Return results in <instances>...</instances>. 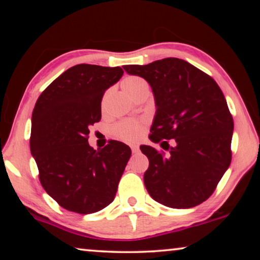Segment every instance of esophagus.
<instances>
[{
	"label": "esophagus",
	"mask_w": 260,
	"mask_h": 260,
	"mask_svg": "<svg viewBox=\"0 0 260 260\" xmlns=\"http://www.w3.org/2000/svg\"><path fill=\"white\" fill-rule=\"evenodd\" d=\"M131 149H132V151H133L134 153L139 152V146H138V144H133V146H131Z\"/></svg>",
	"instance_id": "obj_1"
}]
</instances>
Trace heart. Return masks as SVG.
<instances>
[{"mask_svg":"<svg viewBox=\"0 0 260 260\" xmlns=\"http://www.w3.org/2000/svg\"><path fill=\"white\" fill-rule=\"evenodd\" d=\"M121 88L132 100L142 93H149L148 82L136 76L126 77L121 81ZM141 132H142V127L139 121L135 120H122L114 125L112 128L113 135L126 142H135L136 140H139Z\"/></svg>","mask_w":260,"mask_h":260,"instance_id":"heart-1","label":"heart"}]
</instances>
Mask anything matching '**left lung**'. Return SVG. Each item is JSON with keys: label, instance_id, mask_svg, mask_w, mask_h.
<instances>
[{"label": "left lung", "instance_id": "left-lung-1", "mask_svg": "<svg viewBox=\"0 0 260 260\" xmlns=\"http://www.w3.org/2000/svg\"><path fill=\"white\" fill-rule=\"evenodd\" d=\"M125 71L147 80L156 114L149 135L169 149L164 156L150 146L140 149L149 159L144 186L153 200L172 209L203 203L231 165L234 122L225 96L212 78L179 58L148 65H125Z\"/></svg>", "mask_w": 260, "mask_h": 260}]
</instances>
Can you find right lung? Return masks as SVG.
Masks as SVG:
<instances>
[{
    "instance_id": "right-lung-1",
    "label": "right lung",
    "mask_w": 260,
    "mask_h": 260,
    "mask_svg": "<svg viewBox=\"0 0 260 260\" xmlns=\"http://www.w3.org/2000/svg\"><path fill=\"white\" fill-rule=\"evenodd\" d=\"M122 69L79 64L55 79L32 113L30 153L40 182L61 208L80 214L104 209L114 200L131 148L110 141L101 150L88 143L89 126L101 120L105 90Z\"/></svg>"
}]
</instances>
